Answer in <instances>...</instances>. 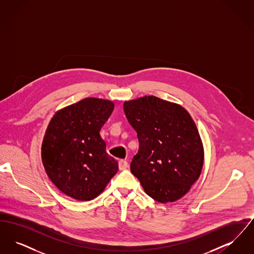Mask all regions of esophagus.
Instances as JSON below:
<instances>
[{
	"mask_svg": "<svg viewBox=\"0 0 254 254\" xmlns=\"http://www.w3.org/2000/svg\"><path fill=\"white\" fill-rule=\"evenodd\" d=\"M127 166H128V164H127V162L126 160H120L119 161V169L120 170H124V169H127Z\"/></svg>",
	"mask_w": 254,
	"mask_h": 254,
	"instance_id": "1",
	"label": "esophagus"
}]
</instances>
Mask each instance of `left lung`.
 I'll return each mask as SVG.
<instances>
[{
    "mask_svg": "<svg viewBox=\"0 0 254 254\" xmlns=\"http://www.w3.org/2000/svg\"><path fill=\"white\" fill-rule=\"evenodd\" d=\"M124 110L140 144L130 164L133 175L159 203L179 200L200 177L205 158L190 114L152 95L126 101Z\"/></svg>",
    "mask_w": 254,
    "mask_h": 254,
    "instance_id": "left-lung-1",
    "label": "left lung"
}]
</instances>
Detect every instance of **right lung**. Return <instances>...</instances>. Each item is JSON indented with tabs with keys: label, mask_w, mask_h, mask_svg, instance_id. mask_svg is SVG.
<instances>
[{
	"label": "right lung",
	"mask_w": 254,
	"mask_h": 254,
	"mask_svg": "<svg viewBox=\"0 0 254 254\" xmlns=\"http://www.w3.org/2000/svg\"><path fill=\"white\" fill-rule=\"evenodd\" d=\"M114 103L85 98L59 109L49 122L42 144V162L58 190L78 201L102 193L118 171V162L106 151L100 130Z\"/></svg>",
	"instance_id": "add662e5"
}]
</instances>
